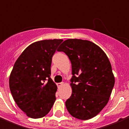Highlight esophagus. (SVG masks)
Segmentation results:
<instances>
[{
  "instance_id": "34e87169",
  "label": "esophagus",
  "mask_w": 129,
  "mask_h": 129,
  "mask_svg": "<svg viewBox=\"0 0 129 129\" xmlns=\"http://www.w3.org/2000/svg\"><path fill=\"white\" fill-rule=\"evenodd\" d=\"M63 82H61V83H57V87H61L62 85H63Z\"/></svg>"
}]
</instances>
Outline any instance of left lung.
<instances>
[{
  "label": "left lung",
  "instance_id": "obj_1",
  "mask_svg": "<svg viewBox=\"0 0 129 129\" xmlns=\"http://www.w3.org/2000/svg\"><path fill=\"white\" fill-rule=\"evenodd\" d=\"M57 50L65 52L72 64L68 112L83 120L94 118L107 104L115 83L108 57L94 43L78 39L65 40Z\"/></svg>",
  "mask_w": 129,
  "mask_h": 129
}]
</instances>
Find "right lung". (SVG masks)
<instances>
[{"mask_svg":"<svg viewBox=\"0 0 129 129\" xmlns=\"http://www.w3.org/2000/svg\"><path fill=\"white\" fill-rule=\"evenodd\" d=\"M62 40L34 42L22 52L9 77V88L19 108L32 118L47 115L57 87L50 78L52 57Z\"/></svg>","mask_w":129,"mask_h":129,"instance_id":"right-lung-1","label":"right lung"}]
</instances>
